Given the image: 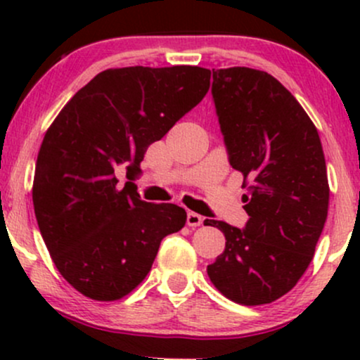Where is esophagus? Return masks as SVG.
<instances>
[{
	"label": "esophagus",
	"mask_w": 360,
	"mask_h": 360,
	"mask_svg": "<svg viewBox=\"0 0 360 360\" xmlns=\"http://www.w3.org/2000/svg\"><path fill=\"white\" fill-rule=\"evenodd\" d=\"M203 221H205V218L201 217V214H198V213H194V212H189L188 213V217H186V223H188V226H200V225H203Z\"/></svg>",
	"instance_id": "obj_1"
}]
</instances>
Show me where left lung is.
Listing matches in <instances>:
<instances>
[{
	"label": "left lung",
	"mask_w": 360,
	"mask_h": 360,
	"mask_svg": "<svg viewBox=\"0 0 360 360\" xmlns=\"http://www.w3.org/2000/svg\"><path fill=\"white\" fill-rule=\"evenodd\" d=\"M212 94L230 166L243 174L245 229L206 220L225 235L208 276L245 307L276 301L308 269L328 213L330 188L316 127L271 74L213 69Z\"/></svg>",
	"instance_id": "obj_1"
}]
</instances>
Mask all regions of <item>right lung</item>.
Returning <instances> with one entry per match:
<instances>
[{"label": "right lung", "mask_w": 360, "mask_h": 360, "mask_svg": "<svg viewBox=\"0 0 360 360\" xmlns=\"http://www.w3.org/2000/svg\"><path fill=\"white\" fill-rule=\"evenodd\" d=\"M198 65L106 69L71 98L45 131L35 164L34 208L62 278L96 301L127 296L146 279L184 208L140 200L137 186L117 188L115 169L140 174L160 140L210 89Z\"/></svg>", "instance_id": "add662e5"}]
</instances>
